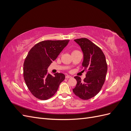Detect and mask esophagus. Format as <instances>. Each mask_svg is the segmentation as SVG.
Returning a JSON list of instances; mask_svg holds the SVG:
<instances>
[{"label": "esophagus", "instance_id": "34e87169", "mask_svg": "<svg viewBox=\"0 0 131 131\" xmlns=\"http://www.w3.org/2000/svg\"><path fill=\"white\" fill-rule=\"evenodd\" d=\"M72 77H71V76H70V75H66V79H70V78H72Z\"/></svg>", "mask_w": 131, "mask_h": 131}]
</instances>
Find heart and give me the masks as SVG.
Wrapping results in <instances>:
<instances>
[{
	"label": "heart",
	"mask_w": 131,
	"mask_h": 131,
	"mask_svg": "<svg viewBox=\"0 0 131 131\" xmlns=\"http://www.w3.org/2000/svg\"><path fill=\"white\" fill-rule=\"evenodd\" d=\"M77 51H79L78 50H73V53H74V52H77Z\"/></svg>",
	"instance_id": "heart-1"
}]
</instances>
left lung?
<instances>
[{
    "mask_svg": "<svg viewBox=\"0 0 131 131\" xmlns=\"http://www.w3.org/2000/svg\"><path fill=\"white\" fill-rule=\"evenodd\" d=\"M80 46L84 53L82 71L86 72V78L75 77L77 84L73 89L77 96L84 100H88L97 94L105 82L108 66L104 53L102 50L88 39H75Z\"/></svg>",
    "mask_w": 131,
    "mask_h": 131,
    "instance_id": "8db88e82",
    "label": "left lung"
}]
</instances>
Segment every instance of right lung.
Here are the masks:
<instances>
[{"mask_svg":"<svg viewBox=\"0 0 131 131\" xmlns=\"http://www.w3.org/2000/svg\"><path fill=\"white\" fill-rule=\"evenodd\" d=\"M69 40H45L35 44L28 53L23 64V78L31 93L40 100H47L56 93L64 80L62 73L47 74V68L55 60Z\"/></svg>","mask_w":131,"mask_h":131,"instance_id":"add662e5","label":"right lung"}]
</instances>
